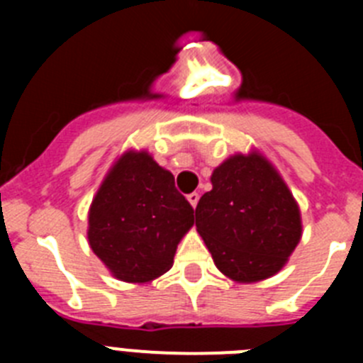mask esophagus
I'll return each mask as SVG.
<instances>
[{
  "instance_id": "34e87169",
  "label": "esophagus",
  "mask_w": 363,
  "mask_h": 363,
  "mask_svg": "<svg viewBox=\"0 0 363 363\" xmlns=\"http://www.w3.org/2000/svg\"><path fill=\"white\" fill-rule=\"evenodd\" d=\"M187 200H189V203L192 205V207H196L198 200H200V194H198V192H191V194L187 196Z\"/></svg>"
}]
</instances>
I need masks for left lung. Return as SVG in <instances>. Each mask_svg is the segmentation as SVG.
I'll use <instances>...</instances> for the list:
<instances>
[{"label":"left lung","instance_id":"1","mask_svg":"<svg viewBox=\"0 0 363 363\" xmlns=\"http://www.w3.org/2000/svg\"><path fill=\"white\" fill-rule=\"evenodd\" d=\"M196 229L227 278L240 284L277 274L301 238L296 200L259 152L234 154L211 176Z\"/></svg>","mask_w":363,"mask_h":363}]
</instances>
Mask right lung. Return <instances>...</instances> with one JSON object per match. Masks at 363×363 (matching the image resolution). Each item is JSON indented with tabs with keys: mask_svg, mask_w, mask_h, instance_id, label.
Masks as SVG:
<instances>
[{
	"mask_svg": "<svg viewBox=\"0 0 363 363\" xmlns=\"http://www.w3.org/2000/svg\"><path fill=\"white\" fill-rule=\"evenodd\" d=\"M194 223V209L174 176L145 150L121 154L89 209V245L112 277L145 284L174 264L176 247Z\"/></svg>",
	"mask_w": 363,
	"mask_h": 363,
	"instance_id": "1",
	"label": "right lung"
}]
</instances>
